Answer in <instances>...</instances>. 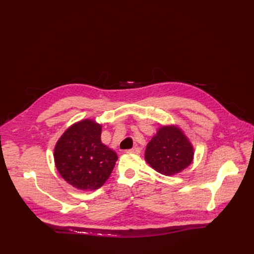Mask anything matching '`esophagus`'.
<instances>
[{"mask_svg":"<svg viewBox=\"0 0 254 254\" xmlns=\"http://www.w3.org/2000/svg\"><path fill=\"white\" fill-rule=\"evenodd\" d=\"M140 151H141V150H140V148H138V147H134V148H130V149L127 150V153H134V154H139Z\"/></svg>","mask_w":254,"mask_h":254,"instance_id":"1","label":"esophagus"}]
</instances>
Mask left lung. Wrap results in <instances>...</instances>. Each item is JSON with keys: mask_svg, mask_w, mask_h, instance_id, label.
Listing matches in <instances>:
<instances>
[{"mask_svg": "<svg viewBox=\"0 0 254 254\" xmlns=\"http://www.w3.org/2000/svg\"><path fill=\"white\" fill-rule=\"evenodd\" d=\"M193 146L178 126H162L146 146L145 161L166 176L178 174L193 159Z\"/></svg>", "mask_w": 254, "mask_h": 254, "instance_id": "obj_1", "label": "left lung"}]
</instances>
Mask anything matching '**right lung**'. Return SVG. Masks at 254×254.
<instances>
[{
  "mask_svg": "<svg viewBox=\"0 0 254 254\" xmlns=\"http://www.w3.org/2000/svg\"><path fill=\"white\" fill-rule=\"evenodd\" d=\"M101 132L102 126L96 120L82 119L66 128L56 144V167L77 190L100 189L115 166L117 154L102 143Z\"/></svg>",
  "mask_w": 254,
  "mask_h": 254,
  "instance_id": "obj_1",
  "label": "right lung"
}]
</instances>
